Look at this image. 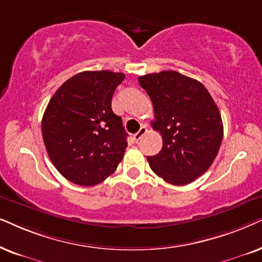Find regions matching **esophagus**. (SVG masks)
I'll list each match as a JSON object with an SVG mask.
<instances>
[{
    "mask_svg": "<svg viewBox=\"0 0 262 262\" xmlns=\"http://www.w3.org/2000/svg\"><path fill=\"white\" fill-rule=\"evenodd\" d=\"M146 132H147V127H146V125H141L140 130H139L138 133H135V134L133 135V140H134L135 142H138V141L140 140V139L142 138V135L146 134Z\"/></svg>",
    "mask_w": 262,
    "mask_h": 262,
    "instance_id": "34e87169",
    "label": "esophagus"
}]
</instances>
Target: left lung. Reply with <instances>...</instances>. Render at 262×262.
<instances>
[{"label":"left lung","instance_id":"1","mask_svg":"<svg viewBox=\"0 0 262 262\" xmlns=\"http://www.w3.org/2000/svg\"><path fill=\"white\" fill-rule=\"evenodd\" d=\"M152 100L153 129L163 138L158 155L147 157L152 171L167 183L184 186L206 172L218 155L223 122L206 87L175 71L139 78Z\"/></svg>","mask_w":262,"mask_h":262}]
</instances>
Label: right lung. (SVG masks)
<instances>
[{
    "mask_svg": "<svg viewBox=\"0 0 262 262\" xmlns=\"http://www.w3.org/2000/svg\"><path fill=\"white\" fill-rule=\"evenodd\" d=\"M123 73L82 72L55 92L41 120L44 145L63 177L95 186L115 172L127 147L122 118L111 99Z\"/></svg>",
    "mask_w": 262,
    "mask_h": 262,
    "instance_id": "add662e5",
    "label": "right lung"
}]
</instances>
